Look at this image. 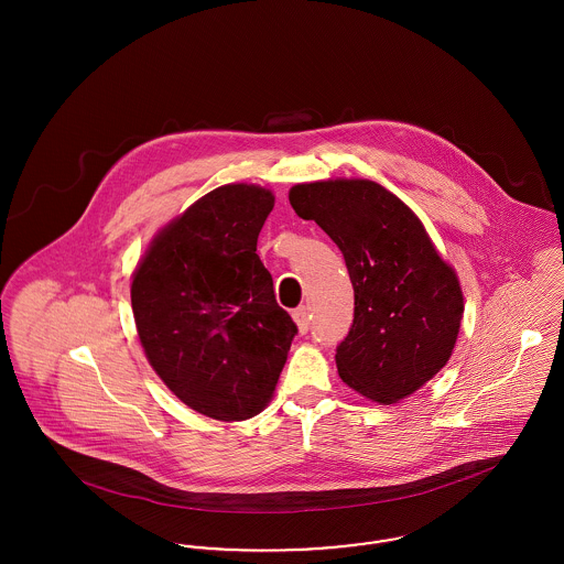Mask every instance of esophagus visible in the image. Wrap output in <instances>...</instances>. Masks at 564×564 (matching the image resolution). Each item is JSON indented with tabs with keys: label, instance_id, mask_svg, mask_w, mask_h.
I'll return each mask as SVG.
<instances>
[{
	"label": "esophagus",
	"instance_id": "esophagus-1",
	"mask_svg": "<svg viewBox=\"0 0 564 564\" xmlns=\"http://www.w3.org/2000/svg\"><path fill=\"white\" fill-rule=\"evenodd\" d=\"M294 322L297 323V329H300L302 334L308 332V327H311V313H308L306 306H297V308H295Z\"/></svg>",
	"mask_w": 564,
	"mask_h": 564
}]
</instances>
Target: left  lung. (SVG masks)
<instances>
[{"mask_svg": "<svg viewBox=\"0 0 564 564\" xmlns=\"http://www.w3.org/2000/svg\"><path fill=\"white\" fill-rule=\"evenodd\" d=\"M290 203L338 245L355 292L352 325L336 347L357 393L395 403L437 375L455 349L463 294L421 219L368 180L297 184Z\"/></svg>", "mask_w": 564, "mask_h": 564, "instance_id": "1", "label": "left lung"}]
</instances>
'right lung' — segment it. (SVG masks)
Masks as SVG:
<instances>
[{
	"instance_id": "right-lung-1",
	"label": "right lung",
	"mask_w": 564,
	"mask_h": 564,
	"mask_svg": "<svg viewBox=\"0 0 564 564\" xmlns=\"http://www.w3.org/2000/svg\"><path fill=\"white\" fill-rule=\"evenodd\" d=\"M269 189L215 188L154 239L131 285L148 361L192 410L256 416L272 398L297 325L256 253Z\"/></svg>"
}]
</instances>
